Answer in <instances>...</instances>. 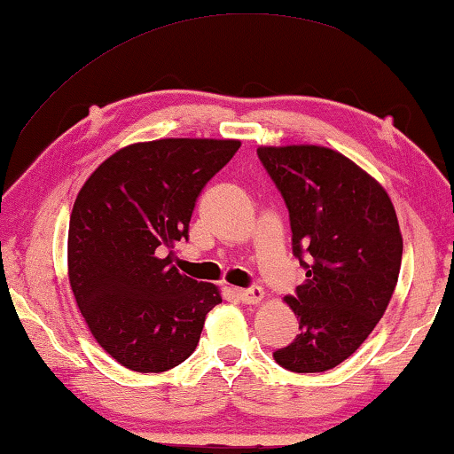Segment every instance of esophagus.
<instances>
[{"instance_id": "34e87169", "label": "esophagus", "mask_w": 454, "mask_h": 454, "mask_svg": "<svg viewBox=\"0 0 454 454\" xmlns=\"http://www.w3.org/2000/svg\"><path fill=\"white\" fill-rule=\"evenodd\" d=\"M235 294H238V297L244 303H250V306H254V303H260L264 300V289L262 287H250V289H235Z\"/></svg>"}]
</instances>
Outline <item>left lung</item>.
Segmentation results:
<instances>
[{"label": "left lung", "mask_w": 454, "mask_h": 454, "mask_svg": "<svg viewBox=\"0 0 454 454\" xmlns=\"http://www.w3.org/2000/svg\"><path fill=\"white\" fill-rule=\"evenodd\" d=\"M258 159L287 204L294 254L308 277L285 297L300 334L275 359L297 374L333 370L387 312L401 270L399 219L387 190L333 148L260 146Z\"/></svg>", "instance_id": "8db88e82"}]
</instances>
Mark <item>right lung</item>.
<instances>
[{
	"label": "right lung",
	"instance_id": "right-lung-1",
	"mask_svg": "<svg viewBox=\"0 0 454 454\" xmlns=\"http://www.w3.org/2000/svg\"><path fill=\"white\" fill-rule=\"evenodd\" d=\"M239 146L215 138L136 142L80 188L67 231L70 287L92 337L128 370L159 374L185 362L221 303L216 285L182 275L165 252L188 239L196 198Z\"/></svg>",
	"mask_w": 454,
	"mask_h": 454
}]
</instances>
